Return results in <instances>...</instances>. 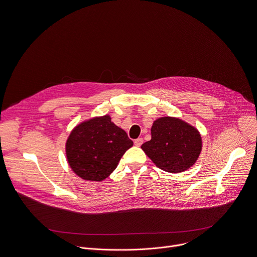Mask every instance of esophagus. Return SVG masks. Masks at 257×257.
<instances>
[{"mask_svg":"<svg viewBox=\"0 0 257 257\" xmlns=\"http://www.w3.org/2000/svg\"><path fill=\"white\" fill-rule=\"evenodd\" d=\"M143 142H144L143 139H142V138H138L137 140H135V145H136L137 147H140L142 144H143Z\"/></svg>","mask_w":257,"mask_h":257,"instance_id":"esophagus-1","label":"esophagus"}]
</instances>
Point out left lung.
Masks as SVG:
<instances>
[{"label": "left lung", "mask_w": 257, "mask_h": 257, "mask_svg": "<svg viewBox=\"0 0 257 257\" xmlns=\"http://www.w3.org/2000/svg\"><path fill=\"white\" fill-rule=\"evenodd\" d=\"M157 167L167 173L189 169L200 155L202 140L198 130L176 117H160L153 122L151 140L141 147Z\"/></svg>", "instance_id": "8db88e82"}]
</instances>
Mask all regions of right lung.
<instances>
[{
	"mask_svg": "<svg viewBox=\"0 0 257 257\" xmlns=\"http://www.w3.org/2000/svg\"><path fill=\"white\" fill-rule=\"evenodd\" d=\"M134 145L126 133L109 115L76 125L66 141V157L73 172L85 181H104Z\"/></svg>",
	"mask_w": 257,
	"mask_h": 257,
	"instance_id": "add662e5",
	"label": "right lung"
}]
</instances>
